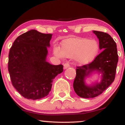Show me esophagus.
Here are the masks:
<instances>
[{"label": "esophagus", "mask_w": 125, "mask_h": 125, "mask_svg": "<svg viewBox=\"0 0 125 125\" xmlns=\"http://www.w3.org/2000/svg\"><path fill=\"white\" fill-rule=\"evenodd\" d=\"M69 66H70L69 64L68 63H64L63 65V69H66L68 68Z\"/></svg>", "instance_id": "esophagus-1"}]
</instances>
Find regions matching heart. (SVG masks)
<instances>
[{
    "mask_svg": "<svg viewBox=\"0 0 125 125\" xmlns=\"http://www.w3.org/2000/svg\"><path fill=\"white\" fill-rule=\"evenodd\" d=\"M99 50V45L96 40L75 38L64 40L61 43V49L54 47L53 53L59 58H73L78 64H86L95 59Z\"/></svg>",
    "mask_w": 125,
    "mask_h": 125,
    "instance_id": "b5f03b06",
    "label": "heart"
}]
</instances>
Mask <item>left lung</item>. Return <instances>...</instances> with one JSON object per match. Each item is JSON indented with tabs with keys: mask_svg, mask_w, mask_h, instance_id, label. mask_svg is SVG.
Wrapping results in <instances>:
<instances>
[{
	"mask_svg": "<svg viewBox=\"0 0 125 125\" xmlns=\"http://www.w3.org/2000/svg\"><path fill=\"white\" fill-rule=\"evenodd\" d=\"M93 32L98 38L99 49L102 52L90 63L77 67L73 89L76 94L83 98L96 97L109 86L115 78L118 62L116 44L112 38L102 31ZM94 73L101 75V81L89 85L85 83V78Z\"/></svg>",
	"mask_w": 125,
	"mask_h": 125,
	"instance_id": "1",
	"label": "left lung"
}]
</instances>
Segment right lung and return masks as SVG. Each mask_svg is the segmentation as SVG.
<instances>
[{"label": "right lung", "mask_w": 125, "mask_h": 125, "mask_svg": "<svg viewBox=\"0 0 125 125\" xmlns=\"http://www.w3.org/2000/svg\"><path fill=\"white\" fill-rule=\"evenodd\" d=\"M52 36L31 30L16 39L10 49L8 71L12 83L28 99L47 96L54 77L63 71L62 64L46 61Z\"/></svg>", "instance_id": "add662e5"}]
</instances>
